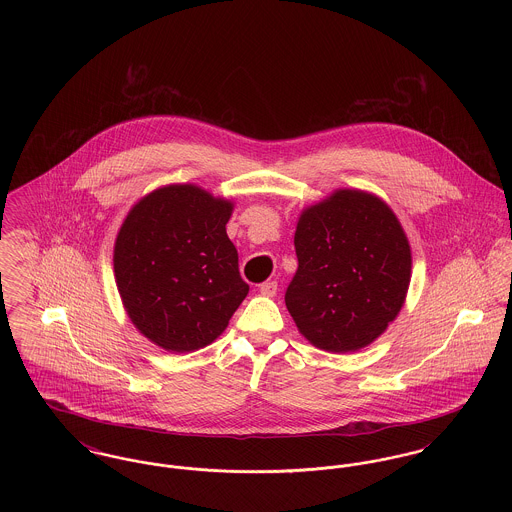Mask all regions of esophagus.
Masks as SVG:
<instances>
[{"label": "esophagus", "mask_w": 512, "mask_h": 512, "mask_svg": "<svg viewBox=\"0 0 512 512\" xmlns=\"http://www.w3.org/2000/svg\"><path fill=\"white\" fill-rule=\"evenodd\" d=\"M259 292H261V295H265V297H274L276 292H278V284H276L274 280L263 282V284H261V288H259Z\"/></svg>", "instance_id": "obj_1"}]
</instances>
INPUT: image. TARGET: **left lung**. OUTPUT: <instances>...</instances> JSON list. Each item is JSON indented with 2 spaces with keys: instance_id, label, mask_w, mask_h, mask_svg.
<instances>
[{
  "instance_id": "1",
  "label": "left lung",
  "mask_w": 512,
  "mask_h": 512,
  "mask_svg": "<svg viewBox=\"0 0 512 512\" xmlns=\"http://www.w3.org/2000/svg\"><path fill=\"white\" fill-rule=\"evenodd\" d=\"M293 244L297 270L286 307L313 345L330 353L357 351L401 311L411 247L380 197L338 190L303 211Z\"/></svg>"
}]
</instances>
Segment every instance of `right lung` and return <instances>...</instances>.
Here are the masks:
<instances>
[{
  "mask_svg": "<svg viewBox=\"0 0 512 512\" xmlns=\"http://www.w3.org/2000/svg\"><path fill=\"white\" fill-rule=\"evenodd\" d=\"M232 203L192 184L138 201L115 242V278L134 326L186 353L217 340L249 292L226 236Z\"/></svg>",
  "mask_w": 512,
  "mask_h": 512,
  "instance_id": "obj_1",
  "label": "right lung"
}]
</instances>
